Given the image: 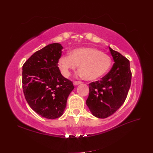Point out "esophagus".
<instances>
[{"mask_svg": "<svg viewBox=\"0 0 153 153\" xmlns=\"http://www.w3.org/2000/svg\"><path fill=\"white\" fill-rule=\"evenodd\" d=\"M82 82H80V81H75L73 82V84L75 85H78V84H82Z\"/></svg>", "mask_w": 153, "mask_h": 153, "instance_id": "34e87169", "label": "esophagus"}]
</instances>
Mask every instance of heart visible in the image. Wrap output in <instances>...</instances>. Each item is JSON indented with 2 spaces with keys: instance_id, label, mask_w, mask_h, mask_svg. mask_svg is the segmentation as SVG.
I'll return each instance as SVG.
<instances>
[{
  "instance_id": "1",
  "label": "heart",
  "mask_w": 153,
  "mask_h": 153,
  "mask_svg": "<svg viewBox=\"0 0 153 153\" xmlns=\"http://www.w3.org/2000/svg\"><path fill=\"white\" fill-rule=\"evenodd\" d=\"M112 64L109 55L91 47L73 50L70 55H63L59 59V67L62 75L69 76L80 65V75L92 81L102 77L108 71Z\"/></svg>"
}]
</instances>
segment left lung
Segmentation results:
<instances>
[{"label":"left lung","mask_w":153,"mask_h":153,"mask_svg":"<svg viewBox=\"0 0 153 153\" xmlns=\"http://www.w3.org/2000/svg\"><path fill=\"white\" fill-rule=\"evenodd\" d=\"M114 64L101 80L89 84L86 104L92 115L104 119L114 114L126 100L131 85L129 60L109 47Z\"/></svg>","instance_id":"obj_1"}]
</instances>
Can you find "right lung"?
<instances>
[{"mask_svg": "<svg viewBox=\"0 0 153 153\" xmlns=\"http://www.w3.org/2000/svg\"><path fill=\"white\" fill-rule=\"evenodd\" d=\"M63 47L50 44L36 52L22 68V87L27 103L43 117L53 119L63 114L73 82L64 78L58 67Z\"/></svg>", "mask_w": 153, "mask_h": 153, "instance_id": "right-lung-1", "label": "right lung"}]
</instances>
